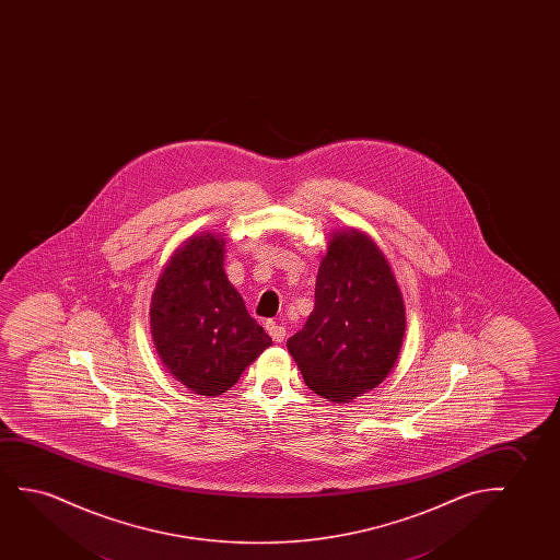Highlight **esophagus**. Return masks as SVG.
I'll return each mask as SVG.
<instances>
[{"label":"esophagus","instance_id":"1","mask_svg":"<svg viewBox=\"0 0 560 560\" xmlns=\"http://www.w3.org/2000/svg\"><path fill=\"white\" fill-rule=\"evenodd\" d=\"M266 330H268L269 337L273 338L276 342H283L284 337H287V329H284L283 325H279L276 322H266Z\"/></svg>","mask_w":560,"mask_h":560}]
</instances>
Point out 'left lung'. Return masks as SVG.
<instances>
[{
  "instance_id": "1",
  "label": "left lung",
  "mask_w": 560,
  "mask_h": 560,
  "mask_svg": "<svg viewBox=\"0 0 560 560\" xmlns=\"http://www.w3.org/2000/svg\"><path fill=\"white\" fill-rule=\"evenodd\" d=\"M406 335V306L381 248L337 231L315 281L314 312L287 340L310 390L348 404L383 383Z\"/></svg>"
}]
</instances>
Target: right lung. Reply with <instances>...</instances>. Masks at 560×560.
I'll list each match as a JSON object with an SVG mask.
<instances>
[{"instance_id": "right-lung-1", "label": "right lung", "mask_w": 560, "mask_h": 560, "mask_svg": "<svg viewBox=\"0 0 560 560\" xmlns=\"http://www.w3.org/2000/svg\"><path fill=\"white\" fill-rule=\"evenodd\" d=\"M225 241L187 238L172 254L151 296V332L164 368L199 396L237 383L271 338L246 312L223 271Z\"/></svg>"}]
</instances>
